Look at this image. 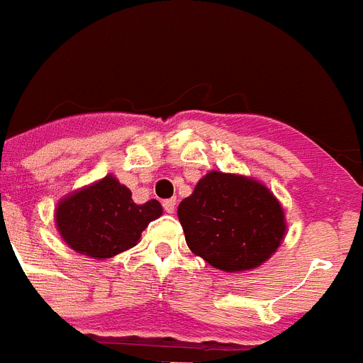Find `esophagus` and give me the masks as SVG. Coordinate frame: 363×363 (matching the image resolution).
I'll use <instances>...</instances> for the list:
<instances>
[{"label": "esophagus", "instance_id": "esophagus-1", "mask_svg": "<svg viewBox=\"0 0 363 363\" xmlns=\"http://www.w3.org/2000/svg\"><path fill=\"white\" fill-rule=\"evenodd\" d=\"M163 208L167 213H174V209H176V199H169V200H164L163 202Z\"/></svg>", "mask_w": 363, "mask_h": 363}]
</instances>
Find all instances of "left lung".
<instances>
[{
	"label": "left lung",
	"instance_id": "left-lung-1",
	"mask_svg": "<svg viewBox=\"0 0 363 363\" xmlns=\"http://www.w3.org/2000/svg\"><path fill=\"white\" fill-rule=\"evenodd\" d=\"M193 254L215 269L241 272L259 267L286 235L277 196L257 179L211 170L178 206Z\"/></svg>",
	"mask_w": 363,
	"mask_h": 363
}]
</instances>
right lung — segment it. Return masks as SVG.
<instances>
[{
  "label": "right lung",
  "mask_w": 363,
  "mask_h": 363,
  "mask_svg": "<svg viewBox=\"0 0 363 363\" xmlns=\"http://www.w3.org/2000/svg\"><path fill=\"white\" fill-rule=\"evenodd\" d=\"M161 213L157 200L135 203L130 189L109 174L57 203L55 224L72 250L106 259L135 247L143 230Z\"/></svg>",
  "instance_id": "1"
}]
</instances>
